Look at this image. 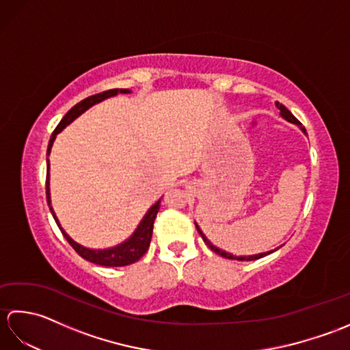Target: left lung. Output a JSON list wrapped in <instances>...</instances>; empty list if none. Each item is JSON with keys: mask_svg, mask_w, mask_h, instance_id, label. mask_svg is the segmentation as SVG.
<instances>
[{"mask_svg": "<svg viewBox=\"0 0 350 350\" xmlns=\"http://www.w3.org/2000/svg\"><path fill=\"white\" fill-rule=\"evenodd\" d=\"M275 105H277V108L280 109V114H281V117H282V118H286V120H287V122H290V123L298 124L299 128H301V131H302L304 133H307V132H306V128H304V126L298 122V118H296L292 113H290V111H288L284 105H282V103H280V102H275ZM196 227H197V230H198V233L202 234L203 241H204V243L207 245V247H209L213 252H217L218 256L224 257V258H230V260H241V262H245V260H247V262H251V260L262 258V257H265V256H267V254H271V252H273V251H267V252H262V254H256V256H241V257H236V256H233V254H230V252H226V251H222V250H219V248L215 247V245H212V243H211V241L207 239V237L203 234L202 228H200L197 224H196Z\"/></svg>", "mask_w": 350, "mask_h": 350, "instance_id": "obj_1", "label": "left lung"}]
</instances>
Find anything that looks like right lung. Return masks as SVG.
Here are the masks:
<instances>
[{"label":"right lung","instance_id":"1","mask_svg":"<svg viewBox=\"0 0 350 350\" xmlns=\"http://www.w3.org/2000/svg\"><path fill=\"white\" fill-rule=\"evenodd\" d=\"M118 93H131V90H128V88H113V90H107V92H102L98 94L88 96V98L81 100L79 103H77L75 107L70 108L68 111V114H66L62 118V122L58 123L55 131L52 132L46 154L51 153V147H52V144H54L57 133H60L66 128V126L70 124L77 117H79L83 113H85V111L90 107H93L94 103H99V102L105 100V99L111 98V96H116ZM46 200H48V206H49L52 217H54L58 228L62 230L63 236L72 245V248L75 250L81 257L88 260V262H92L94 265L113 266V267L132 265L146 254V251L148 250V245H150V241H152L153 222H154L156 215H158L159 207H161V200H158V202H156L150 207V209L147 211V213L144 215V218L141 219V222L138 224L135 232H133V234L129 237V239H126L123 243L117 245V247H113V248H107V250H90V248H85V247H83V245H79L73 241L72 237L62 228L60 222H58V219L55 217L54 209H52V206H51V194H49V161H48V173H46Z\"/></svg>","mask_w":350,"mask_h":350}]
</instances>
